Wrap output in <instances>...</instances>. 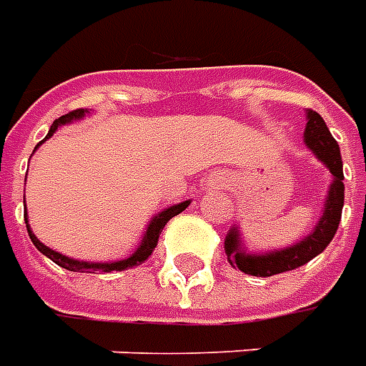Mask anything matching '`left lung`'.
<instances>
[{"instance_id":"8db88e82","label":"left lung","mask_w":366,"mask_h":366,"mask_svg":"<svg viewBox=\"0 0 366 366\" xmlns=\"http://www.w3.org/2000/svg\"><path fill=\"white\" fill-rule=\"evenodd\" d=\"M305 144L313 150V154L323 164H327V168L333 174V182H331L329 196H327L325 202V212L313 229V234H309L303 242L285 247L281 252L249 255L244 252L242 242H239V232L234 227L226 236V255L232 267H237L247 275H255V277H272L277 273L291 272V269H297L301 265H305L331 244V239L337 234L339 222H341V212H343V160H341V150H339L337 140L329 132L321 114L315 111L307 112Z\"/></svg>"}]
</instances>
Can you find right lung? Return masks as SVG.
Here are the masks:
<instances>
[{
    "mask_svg": "<svg viewBox=\"0 0 366 366\" xmlns=\"http://www.w3.org/2000/svg\"><path fill=\"white\" fill-rule=\"evenodd\" d=\"M85 112H86L85 109H76V111H71L67 112V114H63V117H59L57 121L53 122V127H51L49 132H47V137L41 140V142H45L49 137H53V132H55L61 124H67V122H71L73 119H81ZM41 142L37 144V147H41ZM188 204H190L188 200L182 202V204H176V206H170V208L164 209V212H160L158 216H154V219H152V222H150V226H148L147 234H144V239L140 242L139 249L130 255V257H127V259H121V262H112V263L76 262V259H71V257H67V255L59 254V252H53V249H49L45 244H41L39 239L35 237V234L31 232V227H29V222H27V214H25V224H27V232H29V237H31L33 245L39 249L41 254L47 255L51 262H55L57 265H61V267L69 269V272L91 273V272H97V269H103V272H122V269H129V267H134V265H140L142 262H147L148 257L152 255V252H154V247L158 245V237H160L162 229H164V226L168 224V219H172L174 216H178L180 212H184V209L188 208Z\"/></svg>",
    "mask_w": 366,
    "mask_h": 366,
    "instance_id": "add662e5",
    "label": "right lung"
}]
</instances>
